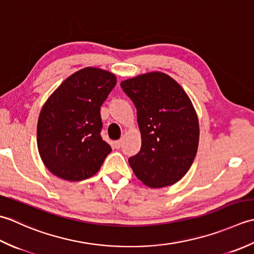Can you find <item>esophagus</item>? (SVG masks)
I'll return each instance as SVG.
<instances>
[{
	"instance_id": "obj_1",
	"label": "esophagus",
	"mask_w": 254,
	"mask_h": 254,
	"mask_svg": "<svg viewBox=\"0 0 254 254\" xmlns=\"http://www.w3.org/2000/svg\"><path fill=\"white\" fill-rule=\"evenodd\" d=\"M122 144H123L122 139H120V140H116L115 142H114V146H115L116 149H120L122 147Z\"/></svg>"
}]
</instances>
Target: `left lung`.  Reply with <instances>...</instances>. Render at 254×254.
<instances>
[{"label": "left lung", "instance_id": "1", "mask_svg": "<svg viewBox=\"0 0 254 254\" xmlns=\"http://www.w3.org/2000/svg\"><path fill=\"white\" fill-rule=\"evenodd\" d=\"M137 108L141 149L128 159L136 177L152 189L173 185L188 173L199 140L198 117L189 95L163 72L121 83Z\"/></svg>", "mask_w": 254, "mask_h": 254}]
</instances>
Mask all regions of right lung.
I'll list each match as a JSON object with an SVG mask.
<instances>
[{"instance_id": "1", "label": "right lung", "mask_w": 254, "mask_h": 254, "mask_svg": "<svg viewBox=\"0 0 254 254\" xmlns=\"http://www.w3.org/2000/svg\"><path fill=\"white\" fill-rule=\"evenodd\" d=\"M116 75L100 68L81 69L62 82L41 108L37 124L39 156L51 173L76 182L98 172L112 151L101 137V106Z\"/></svg>"}]
</instances>
